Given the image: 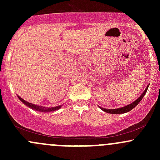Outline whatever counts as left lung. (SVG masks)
<instances>
[{"label":"left lung","mask_w":160,"mask_h":160,"mask_svg":"<svg viewBox=\"0 0 160 160\" xmlns=\"http://www.w3.org/2000/svg\"><path fill=\"white\" fill-rule=\"evenodd\" d=\"M148 88H149V86L146 88V90H145V91L143 92L141 96H140L139 98L136 100V101H135L134 102H132V104H128V105L125 106V107H123V108H117V109H105V108H101L104 111H105V112L110 113V114H122V113H126V112H128V111H130L131 110H132V109H133L135 106L138 105V103L142 101V99L143 98L144 95L146 93V91H147Z\"/></svg>","instance_id":"1"}]
</instances>
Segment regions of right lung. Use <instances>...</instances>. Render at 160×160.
<instances>
[{
    "mask_svg": "<svg viewBox=\"0 0 160 160\" xmlns=\"http://www.w3.org/2000/svg\"><path fill=\"white\" fill-rule=\"evenodd\" d=\"M18 98L21 100V101H22V102H23L25 104H26L27 106H28V107L32 108H33V109H35V110H37V111H56V110H57V109L60 108V107H61V106H58V107L52 108H43V107H42V106H38V105H36V104H32V103L28 102V101H25V100H23L22 98H21L20 97H18Z\"/></svg>",
    "mask_w": 160,
    "mask_h": 160,
    "instance_id": "right-lung-1",
    "label": "right lung"
}]
</instances>
